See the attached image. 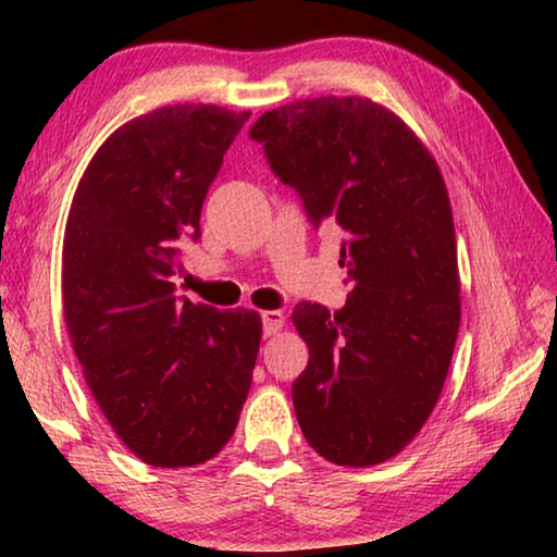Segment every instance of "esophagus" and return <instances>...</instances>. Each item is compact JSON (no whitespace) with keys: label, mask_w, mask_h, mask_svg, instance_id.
Segmentation results:
<instances>
[{"label":"esophagus","mask_w":557,"mask_h":557,"mask_svg":"<svg viewBox=\"0 0 557 557\" xmlns=\"http://www.w3.org/2000/svg\"><path fill=\"white\" fill-rule=\"evenodd\" d=\"M260 319H262V334L265 336L277 334L280 329L285 326V317H282L280 312H262Z\"/></svg>","instance_id":"34e87169"}]
</instances>
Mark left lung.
Returning a JSON list of instances; mask_svg holds the SVG:
<instances>
[{
  "mask_svg": "<svg viewBox=\"0 0 557 557\" xmlns=\"http://www.w3.org/2000/svg\"><path fill=\"white\" fill-rule=\"evenodd\" d=\"M314 228L342 231L351 285L329 312H292L309 363L292 400L309 447L344 467L391 459L445 385L459 332L457 238L437 162L400 117L366 98H314L250 127Z\"/></svg>",
  "mask_w": 557,
  "mask_h": 557,
  "instance_id": "1",
  "label": "left lung"
}]
</instances>
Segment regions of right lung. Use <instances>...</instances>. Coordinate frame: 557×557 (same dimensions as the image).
<instances>
[{
  "instance_id": "add662e5",
  "label": "right lung",
  "mask_w": 557,
  "mask_h": 557,
  "mask_svg": "<svg viewBox=\"0 0 557 557\" xmlns=\"http://www.w3.org/2000/svg\"><path fill=\"white\" fill-rule=\"evenodd\" d=\"M250 112L172 106L122 125L92 157L63 240L73 351L115 435L152 467L219 455L238 425L260 317L174 295L178 245Z\"/></svg>"
}]
</instances>
